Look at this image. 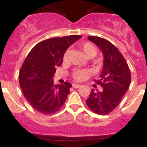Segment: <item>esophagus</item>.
Returning a JSON list of instances; mask_svg holds the SVG:
<instances>
[{
	"label": "esophagus",
	"mask_w": 147,
	"mask_h": 147,
	"mask_svg": "<svg viewBox=\"0 0 147 147\" xmlns=\"http://www.w3.org/2000/svg\"><path fill=\"white\" fill-rule=\"evenodd\" d=\"M72 87H73L74 88H78L79 87H81V85H78V84H73V85H72Z\"/></svg>",
	"instance_id": "obj_1"
}]
</instances>
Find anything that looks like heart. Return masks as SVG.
Here are the masks:
<instances>
[{
  "instance_id": "1",
  "label": "heart",
  "mask_w": 147,
  "mask_h": 147,
  "mask_svg": "<svg viewBox=\"0 0 147 147\" xmlns=\"http://www.w3.org/2000/svg\"><path fill=\"white\" fill-rule=\"evenodd\" d=\"M81 49L82 50L88 58H94L98 54V49L94 44L91 42H85V44L81 46ZM67 55H68V51H66L63 55V60L65 61L67 59ZM91 73L88 70L86 69H74L71 73V77L76 82H82L85 81L88 77H89Z\"/></svg>"
}]
</instances>
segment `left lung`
Returning a JSON list of instances; mask_svg holds the SVG:
<instances>
[{
  "label": "left lung",
  "mask_w": 147,
  "mask_h": 147,
  "mask_svg": "<svg viewBox=\"0 0 147 147\" xmlns=\"http://www.w3.org/2000/svg\"><path fill=\"white\" fill-rule=\"evenodd\" d=\"M88 39L100 48L105 59L100 78L94 80L102 89L92 90L86 104L95 114L105 115L118 106L129 88L131 75L127 62L114 44L98 36H89Z\"/></svg>",
  "instance_id": "left-lung-1"
}]
</instances>
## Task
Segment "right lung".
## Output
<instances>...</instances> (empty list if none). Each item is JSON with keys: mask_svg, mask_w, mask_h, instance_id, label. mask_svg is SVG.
Here are the masks:
<instances>
[{"mask_svg": "<svg viewBox=\"0 0 147 147\" xmlns=\"http://www.w3.org/2000/svg\"><path fill=\"white\" fill-rule=\"evenodd\" d=\"M81 37L71 35L42 40L24 60L19 72L20 86L36 111L46 115L55 114L64 105L71 85H54L53 76L62 63L65 52Z\"/></svg>", "mask_w": 147, "mask_h": 147, "instance_id": "add662e5", "label": "right lung"}]
</instances>
